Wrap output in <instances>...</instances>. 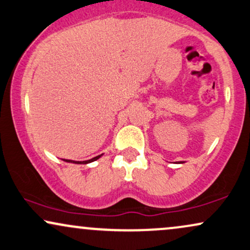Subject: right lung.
<instances>
[{
    "instance_id": "1",
    "label": "right lung",
    "mask_w": 250,
    "mask_h": 250,
    "mask_svg": "<svg viewBox=\"0 0 250 250\" xmlns=\"http://www.w3.org/2000/svg\"><path fill=\"white\" fill-rule=\"evenodd\" d=\"M102 155H99L96 156V157L92 158V159H88V161H83V162H77V161H71V159H64L65 162H68V163H76V164H87V163H91V162H94L96 161V159H99L101 157Z\"/></svg>"
}]
</instances>
